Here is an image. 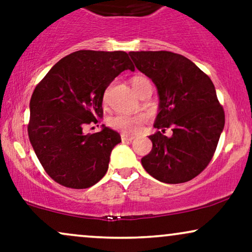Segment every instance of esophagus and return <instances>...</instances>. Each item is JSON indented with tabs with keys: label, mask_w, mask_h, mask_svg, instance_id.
I'll list each match as a JSON object with an SVG mask.
<instances>
[{
	"label": "esophagus",
	"mask_w": 252,
	"mask_h": 252,
	"mask_svg": "<svg viewBox=\"0 0 252 252\" xmlns=\"http://www.w3.org/2000/svg\"><path fill=\"white\" fill-rule=\"evenodd\" d=\"M121 137H122V141H132L135 138L132 135H126V134H122Z\"/></svg>",
	"instance_id": "esophagus-1"
}]
</instances>
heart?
<instances>
[{
    "label": "heart",
    "mask_w": 252,
    "mask_h": 252,
    "mask_svg": "<svg viewBox=\"0 0 252 252\" xmlns=\"http://www.w3.org/2000/svg\"><path fill=\"white\" fill-rule=\"evenodd\" d=\"M146 79L143 77H135L132 78L131 85L134 90L137 88L138 84L141 83V80ZM144 122V117L141 116V115H120V116H116L111 118L110 121V126L112 128L121 130V131L124 132V134H136L137 131H140V129L142 128V124Z\"/></svg>",
    "instance_id": "1"
}]
</instances>
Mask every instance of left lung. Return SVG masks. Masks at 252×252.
Segmentation results:
<instances>
[{
    "mask_svg": "<svg viewBox=\"0 0 252 252\" xmlns=\"http://www.w3.org/2000/svg\"><path fill=\"white\" fill-rule=\"evenodd\" d=\"M136 68L153 80L160 104L143 168L164 184L192 180L207 167L224 129L225 114L212 80L194 63L168 51L130 52ZM167 127L172 135L166 136Z\"/></svg>",
    "mask_w": 252,
    "mask_h": 252,
    "instance_id": "8db88e82",
    "label": "left lung"
}]
</instances>
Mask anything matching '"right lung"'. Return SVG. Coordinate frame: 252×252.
I'll list each match as a JSON object with an SVG mask.
<instances>
[{
	"mask_svg": "<svg viewBox=\"0 0 252 252\" xmlns=\"http://www.w3.org/2000/svg\"><path fill=\"white\" fill-rule=\"evenodd\" d=\"M135 67L123 51H77L59 60L32 94L28 136L43 169L68 189H89L105 175L121 142L106 128L84 134L103 117L104 92L121 72Z\"/></svg>",
	"mask_w": 252,
	"mask_h": 252,
	"instance_id": "1",
	"label": "right lung"
}]
</instances>
